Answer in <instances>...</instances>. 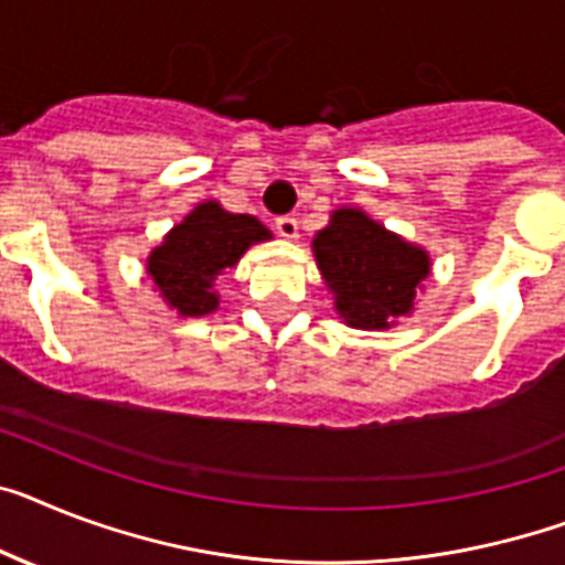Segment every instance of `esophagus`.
<instances>
[{"label":"esophagus","instance_id":"esophagus-1","mask_svg":"<svg viewBox=\"0 0 565 565\" xmlns=\"http://www.w3.org/2000/svg\"><path fill=\"white\" fill-rule=\"evenodd\" d=\"M297 218L294 216H279L277 218V233L282 236V239H297Z\"/></svg>","mask_w":565,"mask_h":565}]
</instances>
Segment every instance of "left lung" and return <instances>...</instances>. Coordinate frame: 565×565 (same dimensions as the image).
I'll list each match as a JSON object with an SVG mask.
<instances>
[{"label": "left lung", "instance_id": "1", "mask_svg": "<svg viewBox=\"0 0 565 565\" xmlns=\"http://www.w3.org/2000/svg\"><path fill=\"white\" fill-rule=\"evenodd\" d=\"M317 268L334 294V309L352 329H390L413 311L430 274V256L386 231L358 207L334 210L317 231Z\"/></svg>", "mask_w": 565, "mask_h": 565}]
</instances>
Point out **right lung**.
<instances>
[{"label":"right lung","mask_w":565,"mask_h":565,"mask_svg":"<svg viewBox=\"0 0 565 565\" xmlns=\"http://www.w3.org/2000/svg\"><path fill=\"white\" fill-rule=\"evenodd\" d=\"M271 231L248 213H227L218 202H202L172 227L158 248L149 250L147 274L156 291L181 317H202L218 309L213 282L239 263L256 242Z\"/></svg>","instance_id":"add662e5"}]
</instances>
